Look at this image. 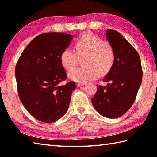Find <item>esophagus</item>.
<instances>
[{
	"label": "esophagus",
	"mask_w": 157,
	"mask_h": 157,
	"mask_svg": "<svg viewBox=\"0 0 157 157\" xmlns=\"http://www.w3.org/2000/svg\"><path fill=\"white\" fill-rule=\"evenodd\" d=\"M84 85H85V83H76V86L78 87H81V86H84Z\"/></svg>",
	"instance_id": "obj_1"
}]
</instances>
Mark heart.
I'll return each mask as SVG.
<instances>
[{"instance_id":"obj_1","label":"heart","mask_w":157,"mask_h":157,"mask_svg":"<svg viewBox=\"0 0 157 157\" xmlns=\"http://www.w3.org/2000/svg\"><path fill=\"white\" fill-rule=\"evenodd\" d=\"M84 60L86 67H77L70 71L68 76L71 81L80 83L95 80L98 74H106L114 63V54L112 47L97 36L85 34L77 40L76 50L65 48L60 55L63 67L71 70L78 62L79 58Z\"/></svg>"}]
</instances>
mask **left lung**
<instances>
[{
	"mask_svg": "<svg viewBox=\"0 0 157 157\" xmlns=\"http://www.w3.org/2000/svg\"><path fill=\"white\" fill-rule=\"evenodd\" d=\"M105 36L113 49L114 63L103 79L108 83L107 86H97L91 101L102 116L116 119L127 112L134 103L143 71L138 52L119 32L108 29Z\"/></svg>",
	"mask_w": 157,
	"mask_h": 157,
	"instance_id": "1",
	"label": "left lung"
}]
</instances>
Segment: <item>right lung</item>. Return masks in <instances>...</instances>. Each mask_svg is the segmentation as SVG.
Listing matches in <instances>:
<instances>
[{"label": "right lung", "instance_id": "right-lung-1", "mask_svg": "<svg viewBox=\"0 0 157 157\" xmlns=\"http://www.w3.org/2000/svg\"><path fill=\"white\" fill-rule=\"evenodd\" d=\"M73 36L49 32L34 38L22 52L15 69L19 98L29 113L47 123L56 121L67 111L74 82L66 78L60 62L63 51Z\"/></svg>", "mask_w": 157, "mask_h": 157}]
</instances>
